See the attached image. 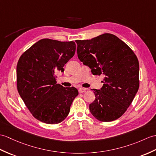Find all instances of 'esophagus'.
<instances>
[{
	"label": "esophagus",
	"mask_w": 156,
	"mask_h": 156,
	"mask_svg": "<svg viewBox=\"0 0 156 156\" xmlns=\"http://www.w3.org/2000/svg\"><path fill=\"white\" fill-rule=\"evenodd\" d=\"M86 88H79L78 89V92L79 93H84V92H86Z\"/></svg>",
	"instance_id": "34e87169"
}]
</instances>
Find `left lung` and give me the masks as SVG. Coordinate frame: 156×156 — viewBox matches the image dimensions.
Segmentation results:
<instances>
[{"instance_id":"obj_1","label":"left lung","mask_w":156,"mask_h":156,"mask_svg":"<svg viewBox=\"0 0 156 156\" xmlns=\"http://www.w3.org/2000/svg\"><path fill=\"white\" fill-rule=\"evenodd\" d=\"M78 57L94 75L104 74L101 90L93 89L96 99L91 114L101 122L121 117L139 89V62L135 53L116 36L105 33L91 40H77Z\"/></svg>"}]
</instances>
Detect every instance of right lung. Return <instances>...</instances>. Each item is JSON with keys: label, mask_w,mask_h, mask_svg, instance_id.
Segmentation results:
<instances>
[{"label": "right lung", "mask_w": 156, "mask_h": 156, "mask_svg": "<svg viewBox=\"0 0 156 156\" xmlns=\"http://www.w3.org/2000/svg\"><path fill=\"white\" fill-rule=\"evenodd\" d=\"M76 52L73 41L61 42L44 38L26 50L18 61L17 90L28 110L39 121L48 124L62 122L78 94L74 87L56 84V72Z\"/></svg>", "instance_id": "add662e5"}]
</instances>
